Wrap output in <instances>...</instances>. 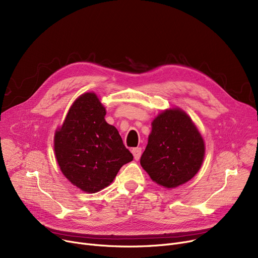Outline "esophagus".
Here are the masks:
<instances>
[{
    "label": "esophagus",
    "mask_w": 258,
    "mask_h": 258,
    "mask_svg": "<svg viewBox=\"0 0 258 258\" xmlns=\"http://www.w3.org/2000/svg\"><path fill=\"white\" fill-rule=\"evenodd\" d=\"M132 153H133V155H134V158H135V160H139V159H140V157H141V154H142V150H141V147H136V148H133Z\"/></svg>",
    "instance_id": "1"
}]
</instances>
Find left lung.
<instances>
[{
  "instance_id": "8db88e82",
  "label": "left lung",
  "mask_w": 258,
  "mask_h": 258,
  "mask_svg": "<svg viewBox=\"0 0 258 258\" xmlns=\"http://www.w3.org/2000/svg\"><path fill=\"white\" fill-rule=\"evenodd\" d=\"M204 155V140L190 117L180 108H171L153 121L140 164L154 182L174 188L195 177Z\"/></svg>"
}]
</instances>
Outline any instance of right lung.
Wrapping results in <instances>:
<instances>
[{
  "instance_id": "right-lung-1",
  "label": "right lung",
  "mask_w": 258,
  "mask_h": 258,
  "mask_svg": "<svg viewBox=\"0 0 258 258\" xmlns=\"http://www.w3.org/2000/svg\"><path fill=\"white\" fill-rule=\"evenodd\" d=\"M97 95L85 93L71 105L54 136V152L64 177L81 190L95 194L110 185L133 160L117 128L104 119Z\"/></svg>"
}]
</instances>
